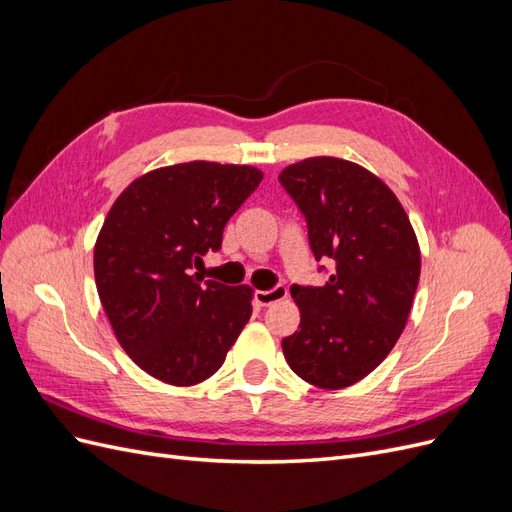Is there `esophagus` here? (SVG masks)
<instances>
[{"label":"esophagus","instance_id":"obj_1","mask_svg":"<svg viewBox=\"0 0 512 512\" xmlns=\"http://www.w3.org/2000/svg\"><path fill=\"white\" fill-rule=\"evenodd\" d=\"M288 297V288L286 286H275L271 290H258L256 292V303L262 307H271L273 303H280Z\"/></svg>","mask_w":512,"mask_h":512}]
</instances>
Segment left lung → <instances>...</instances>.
Listing matches in <instances>:
<instances>
[{
    "mask_svg": "<svg viewBox=\"0 0 512 512\" xmlns=\"http://www.w3.org/2000/svg\"><path fill=\"white\" fill-rule=\"evenodd\" d=\"M286 192L307 220L324 286H292L299 331L282 342L290 369L320 389L371 374L404 331L421 275V247L395 192L361 164L318 156L286 166Z\"/></svg>",
    "mask_w": 512,
    "mask_h": 512,
    "instance_id": "1",
    "label": "left lung"
}]
</instances>
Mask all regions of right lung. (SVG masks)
<instances>
[{
	"instance_id": "1",
	"label": "right lung",
	"mask_w": 512,
	"mask_h": 512,
	"mask_svg": "<svg viewBox=\"0 0 512 512\" xmlns=\"http://www.w3.org/2000/svg\"><path fill=\"white\" fill-rule=\"evenodd\" d=\"M247 164L183 162L149 170L108 211L94 247L102 307L130 359L173 386L218 371L252 316L254 290L207 280L192 267L262 181Z\"/></svg>"
}]
</instances>
